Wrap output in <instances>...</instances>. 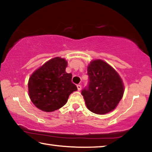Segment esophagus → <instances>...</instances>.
I'll return each instance as SVG.
<instances>
[{
    "label": "esophagus",
    "instance_id": "esophagus-1",
    "mask_svg": "<svg viewBox=\"0 0 152 152\" xmlns=\"http://www.w3.org/2000/svg\"><path fill=\"white\" fill-rule=\"evenodd\" d=\"M77 88H78V90L79 91H80L81 88H82V86L80 85V84H78V85H77Z\"/></svg>",
    "mask_w": 152,
    "mask_h": 152
}]
</instances>
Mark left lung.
Returning a JSON list of instances; mask_svg holds the SVG:
<instances>
[{
    "mask_svg": "<svg viewBox=\"0 0 152 152\" xmlns=\"http://www.w3.org/2000/svg\"><path fill=\"white\" fill-rule=\"evenodd\" d=\"M88 86L82 91L91 112L104 115L114 110L124 93V85L117 71L102 60L90 62L87 68Z\"/></svg>",
    "mask_w": 152,
    "mask_h": 152,
    "instance_id": "8db88e82",
    "label": "left lung"
}]
</instances>
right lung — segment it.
Here are the masks:
<instances>
[{"label": "right lung", "mask_w": 152, "mask_h": 152, "mask_svg": "<svg viewBox=\"0 0 152 152\" xmlns=\"http://www.w3.org/2000/svg\"><path fill=\"white\" fill-rule=\"evenodd\" d=\"M64 58L56 57L37 69L28 82L31 101L38 109L52 112L62 107L77 87L72 82V74L66 72Z\"/></svg>", "instance_id": "obj_1"}]
</instances>
